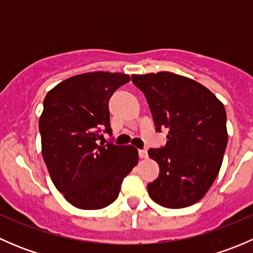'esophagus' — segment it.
<instances>
[{
    "instance_id": "34e87169",
    "label": "esophagus",
    "mask_w": 253,
    "mask_h": 253,
    "mask_svg": "<svg viewBox=\"0 0 253 253\" xmlns=\"http://www.w3.org/2000/svg\"><path fill=\"white\" fill-rule=\"evenodd\" d=\"M138 154H139V158H141V159H145V158L148 157V153H147V150H145V149L138 150Z\"/></svg>"
}]
</instances>
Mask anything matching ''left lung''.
Instances as JSON below:
<instances>
[{
    "instance_id": "1",
    "label": "left lung",
    "mask_w": 253,
    "mask_h": 253,
    "mask_svg": "<svg viewBox=\"0 0 253 253\" xmlns=\"http://www.w3.org/2000/svg\"><path fill=\"white\" fill-rule=\"evenodd\" d=\"M144 93L155 129H168L167 144L148 150L159 176L148 183L158 205L185 208L197 203L218 176L228 144L223 103L205 85L171 72L133 75Z\"/></svg>"
}]
</instances>
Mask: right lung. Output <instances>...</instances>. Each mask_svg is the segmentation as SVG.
Instances as JSON below:
<instances>
[{"label": "right lung", "instance_id": "obj_1", "mask_svg": "<svg viewBox=\"0 0 253 253\" xmlns=\"http://www.w3.org/2000/svg\"><path fill=\"white\" fill-rule=\"evenodd\" d=\"M129 81L125 73H83L58 83L44 99L42 158L53 185L79 209L111 205L138 163L132 145L98 144L101 131L111 133L109 100Z\"/></svg>", "mask_w": 253, "mask_h": 253}]
</instances>
